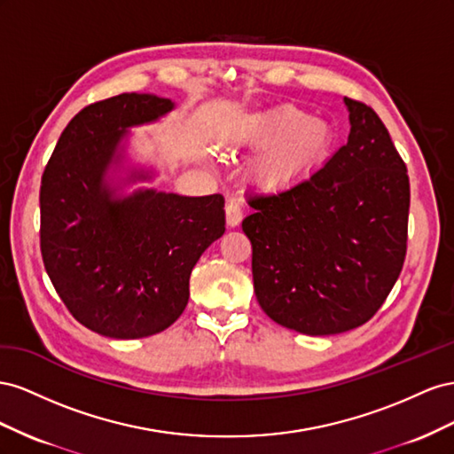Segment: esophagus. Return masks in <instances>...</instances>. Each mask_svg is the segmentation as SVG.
Returning <instances> with one entry per match:
<instances>
[{"instance_id":"esophagus-1","label":"esophagus","mask_w":454,"mask_h":454,"mask_svg":"<svg viewBox=\"0 0 454 454\" xmlns=\"http://www.w3.org/2000/svg\"><path fill=\"white\" fill-rule=\"evenodd\" d=\"M241 218H243L241 207L238 203H234V201H230L226 205V223H228V226H231V228L238 226L241 223Z\"/></svg>"}]
</instances>
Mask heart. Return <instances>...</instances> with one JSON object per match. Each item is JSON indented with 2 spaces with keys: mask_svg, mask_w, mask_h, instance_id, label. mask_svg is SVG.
Listing matches in <instances>:
<instances>
[{
  "mask_svg": "<svg viewBox=\"0 0 454 454\" xmlns=\"http://www.w3.org/2000/svg\"><path fill=\"white\" fill-rule=\"evenodd\" d=\"M249 140L264 150L254 165L256 178L270 190H281L299 183L327 153L331 131L301 110L281 108L256 121Z\"/></svg>",
  "mask_w": 454,
  "mask_h": 454,
  "instance_id": "heart-1",
  "label": "heart"
}]
</instances>
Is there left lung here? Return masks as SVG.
Here are the masks:
<instances>
[{"label": "left lung", "mask_w": 454, "mask_h": 454, "mask_svg": "<svg viewBox=\"0 0 454 454\" xmlns=\"http://www.w3.org/2000/svg\"><path fill=\"white\" fill-rule=\"evenodd\" d=\"M348 142L319 171L278 193L251 196L254 294L268 317L312 336L367 323L407 254L405 161L365 102L344 98Z\"/></svg>", "instance_id": "8db88e82"}]
</instances>
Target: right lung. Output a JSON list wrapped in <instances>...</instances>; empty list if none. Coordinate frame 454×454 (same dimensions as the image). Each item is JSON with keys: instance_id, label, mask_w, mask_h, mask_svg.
<instances>
[{"instance_id": "add662e5", "label": "right lung", "mask_w": 454, "mask_h": 454, "mask_svg": "<svg viewBox=\"0 0 454 454\" xmlns=\"http://www.w3.org/2000/svg\"><path fill=\"white\" fill-rule=\"evenodd\" d=\"M169 98L121 93L77 112L45 165L40 247L70 314L110 339H142L184 312L190 274L224 234L220 193L145 190L112 200L102 184L125 129L158 120Z\"/></svg>"}]
</instances>
